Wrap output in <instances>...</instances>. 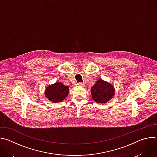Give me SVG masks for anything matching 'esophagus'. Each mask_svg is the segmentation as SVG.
<instances>
[{
    "label": "esophagus",
    "mask_w": 157,
    "mask_h": 157,
    "mask_svg": "<svg viewBox=\"0 0 157 157\" xmlns=\"http://www.w3.org/2000/svg\"><path fill=\"white\" fill-rule=\"evenodd\" d=\"M78 85H79V86H84L85 85V84H84V83H82V82H79V83H78Z\"/></svg>",
    "instance_id": "esophagus-1"
}]
</instances>
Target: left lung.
Instances as JSON below:
<instances>
[{
    "mask_svg": "<svg viewBox=\"0 0 157 157\" xmlns=\"http://www.w3.org/2000/svg\"><path fill=\"white\" fill-rule=\"evenodd\" d=\"M93 99L97 103L104 104L113 98L115 89L111 83L99 79L91 89Z\"/></svg>",
    "mask_w": 157,
    "mask_h": 157,
    "instance_id": "obj_1",
    "label": "left lung"
}]
</instances>
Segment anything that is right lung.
<instances>
[{
    "label": "right lung",
    "instance_id": "obj_1",
    "mask_svg": "<svg viewBox=\"0 0 157 157\" xmlns=\"http://www.w3.org/2000/svg\"><path fill=\"white\" fill-rule=\"evenodd\" d=\"M69 91L68 86H64L62 82L58 81L46 87L44 96L52 102H59L68 95Z\"/></svg>",
    "mask_w": 157,
    "mask_h": 157
}]
</instances>
